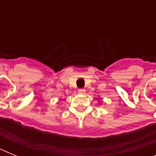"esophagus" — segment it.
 Instances as JSON below:
<instances>
[{"label": "esophagus", "mask_w": 156, "mask_h": 156, "mask_svg": "<svg viewBox=\"0 0 156 156\" xmlns=\"http://www.w3.org/2000/svg\"><path fill=\"white\" fill-rule=\"evenodd\" d=\"M85 91H86V90H85V89H83V88H80V89L78 90V93L80 94H85Z\"/></svg>", "instance_id": "1"}]
</instances>
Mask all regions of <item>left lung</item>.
<instances>
[{"label":"left lung","mask_w":156,"mask_h":156,"mask_svg":"<svg viewBox=\"0 0 156 156\" xmlns=\"http://www.w3.org/2000/svg\"><path fill=\"white\" fill-rule=\"evenodd\" d=\"M99 103H100V101H99Z\"/></svg>","instance_id":"obj_1"}]
</instances>
